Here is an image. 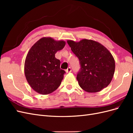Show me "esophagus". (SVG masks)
Instances as JSON below:
<instances>
[{
    "instance_id": "34e87169",
    "label": "esophagus",
    "mask_w": 133,
    "mask_h": 133,
    "mask_svg": "<svg viewBox=\"0 0 133 133\" xmlns=\"http://www.w3.org/2000/svg\"><path fill=\"white\" fill-rule=\"evenodd\" d=\"M65 71H66V73H69V72H71V68H70V67H68V68H67V69H66Z\"/></svg>"
}]
</instances>
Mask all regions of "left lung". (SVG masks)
<instances>
[{"instance_id":"left-lung-1","label":"left lung","mask_w":133,"mask_h":133,"mask_svg":"<svg viewBox=\"0 0 133 133\" xmlns=\"http://www.w3.org/2000/svg\"><path fill=\"white\" fill-rule=\"evenodd\" d=\"M68 45L79 60L76 76L79 86L88 92H96L108 86L113 78L115 60L110 52L100 43L84 39L68 40Z\"/></svg>"}]
</instances>
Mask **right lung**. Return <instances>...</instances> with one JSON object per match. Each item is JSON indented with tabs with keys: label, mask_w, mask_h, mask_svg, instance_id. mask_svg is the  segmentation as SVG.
<instances>
[{
	"label": "right lung",
	"mask_w": 133,
	"mask_h": 133,
	"mask_svg": "<svg viewBox=\"0 0 133 133\" xmlns=\"http://www.w3.org/2000/svg\"><path fill=\"white\" fill-rule=\"evenodd\" d=\"M65 45L62 40L43 37L28 51L24 63L25 76L30 87L38 93L50 94L61 84L65 71L60 68V62L55 54Z\"/></svg>",
	"instance_id": "right-lung-1"
}]
</instances>
